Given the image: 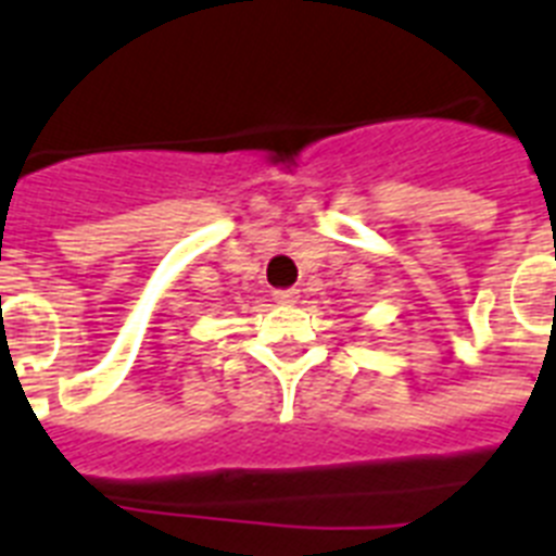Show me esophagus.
Instances as JSON below:
<instances>
[{
    "label": "esophagus",
    "mask_w": 556,
    "mask_h": 556,
    "mask_svg": "<svg viewBox=\"0 0 556 556\" xmlns=\"http://www.w3.org/2000/svg\"><path fill=\"white\" fill-rule=\"evenodd\" d=\"M274 300L279 305H293V302L300 300V291H293V288H286V291H274Z\"/></svg>",
    "instance_id": "34e87169"
}]
</instances>
